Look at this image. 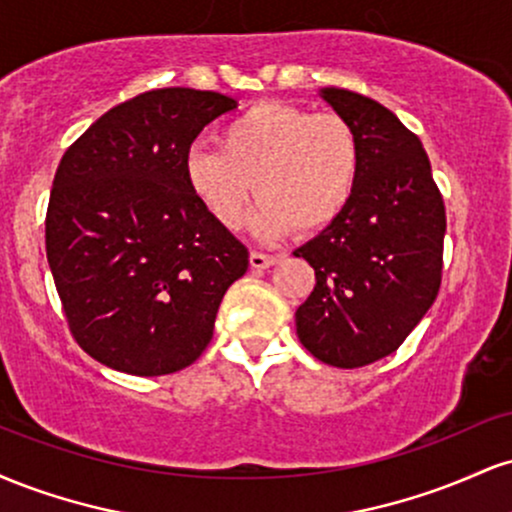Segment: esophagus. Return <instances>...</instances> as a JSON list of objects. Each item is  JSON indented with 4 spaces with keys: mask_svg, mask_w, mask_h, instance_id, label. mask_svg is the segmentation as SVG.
Returning <instances> with one entry per match:
<instances>
[{
    "mask_svg": "<svg viewBox=\"0 0 512 512\" xmlns=\"http://www.w3.org/2000/svg\"><path fill=\"white\" fill-rule=\"evenodd\" d=\"M276 262H279V257L262 255V252H250V267L252 269H269Z\"/></svg>",
    "mask_w": 512,
    "mask_h": 512,
    "instance_id": "esophagus-1",
    "label": "esophagus"
}]
</instances>
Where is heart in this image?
Listing matches in <instances>:
<instances>
[{
  "label": "heart",
  "instance_id": "b5f03b06",
  "mask_svg": "<svg viewBox=\"0 0 512 512\" xmlns=\"http://www.w3.org/2000/svg\"><path fill=\"white\" fill-rule=\"evenodd\" d=\"M363 173V146L349 120L293 103L267 101L221 127L219 149L190 146L182 178L199 207L236 231L252 197L260 238L315 236L349 209Z\"/></svg>",
  "mask_w": 512,
  "mask_h": 512
}]
</instances>
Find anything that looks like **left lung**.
<instances>
[{"label": "left lung", "mask_w": 512, "mask_h": 512, "mask_svg": "<svg viewBox=\"0 0 512 512\" xmlns=\"http://www.w3.org/2000/svg\"><path fill=\"white\" fill-rule=\"evenodd\" d=\"M320 98L356 129L363 173L349 209L293 252L315 269L296 332L322 363L361 368L397 351L436 301L445 207L424 144L392 110L346 88Z\"/></svg>", "instance_id": "8db88e82"}]
</instances>
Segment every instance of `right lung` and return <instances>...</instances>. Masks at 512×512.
Listing matches in <instances>:
<instances>
[{
  "label": "right lung",
  "instance_id": "obj_1",
  "mask_svg": "<svg viewBox=\"0 0 512 512\" xmlns=\"http://www.w3.org/2000/svg\"><path fill=\"white\" fill-rule=\"evenodd\" d=\"M238 108L216 91L156 88L115 105L64 151L52 180L45 250L81 349L129 375L195 363L248 248L199 207L182 156Z\"/></svg>",
  "mask_w": 512,
  "mask_h": 512
}]
</instances>
